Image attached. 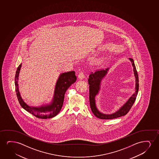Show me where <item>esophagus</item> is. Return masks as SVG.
<instances>
[{
  "mask_svg": "<svg viewBox=\"0 0 159 159\" xmlns=\"http://www.w3.org/2000/svg\"><path fill=\"white\" fill-rule=\"evenodd\" d=\"M85 78V75L83 73V72H80L78 74V78L80 80H83V79Z\"/></svg>",
  "mask_w": 159,
  "mask_h": 159,
  "instance_id": "obj_1",
  "label": "esophagus"
}]
</instances>
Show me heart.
<instances>
[{"label":"heart","mask_w":159,"mask_h":159,"mask_svg":"<svg viewBox=\"0 0 159 159\" xmlns=\"http://www.w3.org/2000/svg\"><path fill=\"white\" fill-rule=\"evenodd\" d=\"M99 62H100V61H99Z\"/></svg>","instance_id":"b5f03b06"}]
</instances>
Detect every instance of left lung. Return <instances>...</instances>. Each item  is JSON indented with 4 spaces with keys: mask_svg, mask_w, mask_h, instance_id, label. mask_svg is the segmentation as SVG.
<instances>
[{
    "mask_svg": "<svg viewBox=\"0 0 159 159\" xmlns=\"http://www.w3.org/2000/svg\"><path fill=\"white\" fill-rule=\"evenodd\" d=\"M133 67V70L135 77V90L134 93L131 96L128 100L124 104L122 107H120L118 111L115 113L112 114H104L102 113L98 110L96 107V96L98 95L99 92L100 91L101 82L103 78L106 76L107 72L109 71V68H107L106 70H97L94 73H92L89 75V79H88L89 84V103L90 107L92 112L97 117L102 120H111L116 118L122 117L123 116L125 115L130 110L134 103L135 102L136 98L137 97L139 89V76L137 74L136 68L135 67V63L134 60L131 58H129Z\"/></svg>",
    "mask_w": 159,
    "mask_h": 159,
    "instance_id": "8db88e82",
    "label": "left lung"
}]
</instances>
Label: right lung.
Segmentation results:
<instances>
[{"instance_id":"1","label":"right lung","mask_w":159,"mask_h":159,"mask_svg":"<svg viewBox=\"0 0 159 159\" xmlns=\"http://www.w3.org/2000/svg\"><path fill=\"white\" fill-rule=\"evenodd\" d=\"M22 65V63L20 64L16 70L15 82L16 94L20 106L26 111L39 118L47 119L56 116L60 112L63 105L66 92L70 86L76 81L75 72L70 71L60 74L55 85L53 98L49 104L38 107H30L24 102L19 91L18 81Z\"/></svg>"}]
</instances>
